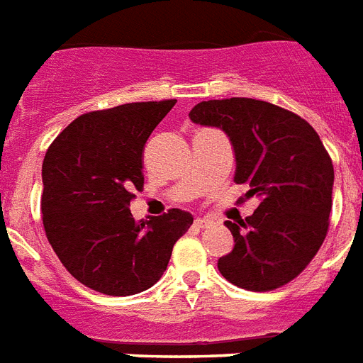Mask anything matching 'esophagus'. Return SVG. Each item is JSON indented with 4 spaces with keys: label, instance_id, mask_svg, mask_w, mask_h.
I'll list each match as a JSON object with an SVG mask.
<instances>
[{
    "label": "esophagus",
    "instance_id": "34e87169",
    "mask_svg": "<svg viewBox=\"0 0 363 363\" xmlns=\"http://www.w3.org/2000/svg\"><path fill=\"white\" fill-rule=\"evenodd\" d=\"M196 225H197V228H201V229L211 228L212 220H211V218H196Z\"/></svg>",
    "mask_w": 363,
    "mask_h": 363
}]
</instances>
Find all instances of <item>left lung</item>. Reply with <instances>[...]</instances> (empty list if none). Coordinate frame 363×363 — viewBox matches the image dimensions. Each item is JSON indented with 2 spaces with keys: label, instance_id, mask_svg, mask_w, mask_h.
I'll return each mask as SVG.
<instances>
[{
  "label": "left lung",
  "instance_id": "obj_1",
  "mask_svg": "<svg viewBox=\"0 0 363 363\" xmlns=\"http://www.w3.org/2000/svg\"><path fill=\"white\" fill-rule=\"evenodd\" d=\"M191 123L225 132L235 152L237 184L259 207L246 220L225 222L235 238L218 270L248 291L289 284L319 252L328 231L334 166L319 134L298 115L255 99L199 102Z\"/></svg>",
  "mask_w": 363,
  "mask_h": 363
}]
</instances>
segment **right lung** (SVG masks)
I'll return each mask as SVG.
<instances>
[{"label": "right lung", "instance_id": "add662e5", "mask_svg": "<svg viewBox=\"0 0 363 363\" xmlns=\"http://www.w3.org/2000/svg\"><path fill=\"white\" fill-rule=\"evenodd\" d=\"M175 102H132L82 115L44 156L46 237L63 267L99 293L128 296L152 287L194 222L181 208L135 222L128 208L143 188V147Z\"/></svg>", "mask_w": 363, "mask_h": 363}]
</instances>
